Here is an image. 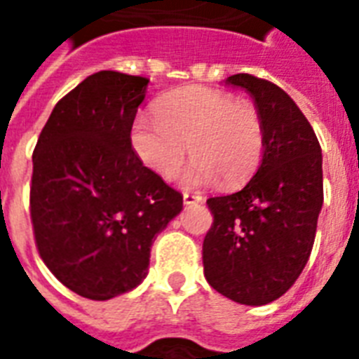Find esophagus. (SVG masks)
Instances as JSON below:
<instances>
[{"instance_id":"1","label":"esophagus","mask_w":359,"mask_h":359,"mask_svg":"<svg viewBox=\"0 0 359 359\" xmlns=\"http://www.w3.org/2000/svg\"><path fill=\"white\" fill-rule=\"evenodd\" d=\"M182 199H184V205H196V203H203V196H199V194H191V191H186L184 196H182Z\"/></svg>"}]
</instances>
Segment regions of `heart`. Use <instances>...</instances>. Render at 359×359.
<instances>
[{"label":"heart","instance_id":"obj_1","mask_svg":"<svg viewBox=\"0 0 359 359\" xmlns=\"http://www.w3.org/2000/svg\"><path fill=\"white\" fill-rule=\"evenodd\" d=\"M154 117H135L130 145L137 160L162 179L177 177L186 152L194 156L184 177L188 186L219 179L225 188H238L259 169L264 124L248 98L203 86L182 87L154 104Z\"/></svg>","mask_w":359,"mask_h":359}]
</instances>
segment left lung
<instances>
[{
  "mask_svg": "<svg viewBox=\"0 0 359 359\" xmlns=\"http://www.w3.org/2000/svg\"><path fill=\"white\" fill-rule=\"evenodd\" d=\"M244 87L261 111L264 154L236 194L210 197L214 219L203 240L205 278L245 306L278 300L311 255L323 208V152L311 124L276 83L251 74L227 78Z\"/></svg>",
  "mask_w": 359,
  "mask_h": 359,
  "instance_id": "1",
  "label": "left lung"
}]
</instances>
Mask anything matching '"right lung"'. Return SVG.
<instances>
[{
	"label": "right lung",
	"instance_id": "obj_1",
	"mask_svg": "<svg viewBox=\"0 0 359 359\" xmlns=\"http://www.w3.org/2000/svg\"><path fill=\"white\" fill-rule=\"evenodd\" d=\"M149 80L100 70L53 108L33 151L29 212L39 255L72 292L109 300L147 276L154 236L182 194L137 160L130 128Z\"/></svg>",
	"mask_w": 359,
	"mask_h": 359
}]
</instances>
